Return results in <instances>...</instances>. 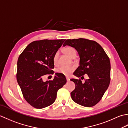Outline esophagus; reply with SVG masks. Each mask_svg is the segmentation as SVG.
I'll list each match as a JSON object with an SVG mask.
<instances>
[{
    "instance_id": "obj_1",
    "label": "esophagus",
    "mask_w": 128,
    "mask_h": 128,
    "mask_svg": "<svg viewBox=\"0 0 128 128\" xmlns=\"http://www.w3.org/2000/svg\"><path fill=\"white\" fill-rule=\"evenodd\" d=\"M66 78L67 81H70V78H69L68 76H66Z\"/></svg>"
}]
</instances>
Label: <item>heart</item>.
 <instances>
[{
    "mask_svg": "<svg viewBox=\"0 0 128 128\" xmlns=\"http://www.w3.org/2000/svg\"><path fill=\"white\" fill-rule=\"evenodd\" d=\"M64 52L66 55L68 56L69 57L72 58H74L76 56V52L74 48L72 47H66L64 49ZM53 62L55 66H57L59 62V52H56L54 54L53 56ZM74 66H62L58 69H57L56 72L60 73V74H63L64 75L68 76L69 75L70 73H71L73 70H74Z\"/></svg>",
    "mask_w": 128,
    "mask_h": 128,
    "instance_id": "b5f03b06",
    "label": "heart"
}]
</instances>
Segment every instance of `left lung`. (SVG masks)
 <instances>
[{"label":"left lung","instance_id":"8db88e82","mask_svg":"<svg viewBox=\"0 0 128 128\" xmlns=\"http://www.w3.org/2000/svg\"><path fill=\"white\" fill-rule=\"evenodd\" d=\"M71 46L78 52L79 66L73 73L82 79L87 74L88 78L82 82L72 78L75 88L71 92L72 100L78 104L90 107L101 100L110 83V63L104 50L94 40L85 38L67 40L63 46Z\"/></svg>","mask_w":128,"mask_h":128}]
</instances>
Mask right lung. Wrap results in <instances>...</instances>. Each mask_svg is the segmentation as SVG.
<instances>
[{
  "mask_svg": "<svg viewBox=\"0 0 128 128\" xmlns=\"http://www.w3.org/2000/svg\"><path fill=\"white\" fill-rule=\"evenodd\" d=\"M66 40H43L32 42L18 58L16 78L24 97L38 109L55 101L56 94L66 82L64 75L56 73L53 80L43 81L46 74H53V56Z\"/></svg>",
  "mask_w": 128,
  "mask_h": 128,
  "instance_id": "1",
  "label": "right lung"
}]
</instances>
